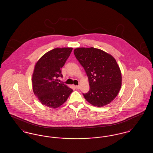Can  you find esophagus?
Returning <instances> with one entry per match:
<instances>
[{"instance_id": "1", "label": "esophagus", "mask_w": 153, "mask_h": 153, "mask_svg": "<svg viewBox=\"0 0 153 153\" xmlns=\"http://www.w3.org/2000/svg\"><path fill=\"white\" fill-rule=\"evenodd\" d=\"M74 87L75 89H80V86H79V85H74Z\"/></svg>"}]
</instances>
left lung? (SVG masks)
<instances>
[{"instance_id":"left-lung-1","label":"left lung","mask_w":153,"mask_h":153,"mask_svg":"<svg viewBox=\"0 0 153 153\" xmlns=\"http://www.w3.org/2000/svg\"><path fill=\"white\" fill-rule=\"evenodd\" d=\"M74 54L88 77L90 90L83 94L86 100L97 107L113 101L122 86V73L116 59L92 47L76 48Z\"/></svg>"}]
</instances>
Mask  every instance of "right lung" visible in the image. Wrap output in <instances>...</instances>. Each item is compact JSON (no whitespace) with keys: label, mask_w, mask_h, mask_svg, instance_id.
<instances>
[{"label":"right lung","mask_w":153,"mask_h":153,"mask_svg":"<svg viewBox=\"0 0 153 153\" xmlns=\"http://www.w3.org/2000/svg\"><path fill=\"white\" fill-rule=\"evenodd\" d=\"M72 48H55L39 58L34 66L32 85L34 95L43 105L56 108L67 100L73 90L59 84L58 77H62L61 69L72 51Z\"/></svg>","instance_id":"right-lung-1"}]
</instances>
